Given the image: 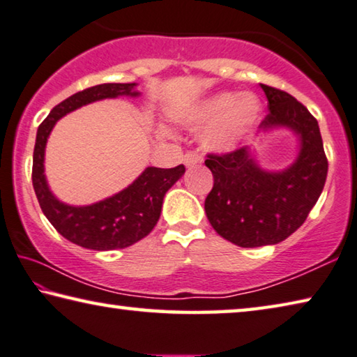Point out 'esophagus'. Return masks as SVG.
I'll return each instance as SVG.
<instances>
[{"label": "esophagus", "mask_w": 357, "mask_h": 357, "mask_svg": "<svg viewBox=\"0 0 357 357\" xmlns=\"http://www.w3.org/2000/svg\"><path fill=\"white\" fill-rule=\"evenodd\" d=\"M201 161H202V158L197 155V153H195V151H186V155L183 156V165L186 167L197 166Z\"/></svg>", "instance_id": "34e87169"}]
</instances>
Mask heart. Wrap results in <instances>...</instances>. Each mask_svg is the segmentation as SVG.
Wrapping results in <instances>:
<instances>
[{
    "instance_id": "b5f03b06",
    "label": "heart",
    "mask_w": 357,
    "mask_h": 357,
    "mask_svg": "<svg viewBox=\"0 0 357 357\" xmlns=\"http://www.w3.org/2000/svg\"><path fill=\"white\" fill-rule=\"evenodd\" d=\"M261 115V101L253 93L221 91L197 102L185 116L192 128H207L202 134L204 147L227 153L241 147Z\"/></svg>"
}]
</instances>
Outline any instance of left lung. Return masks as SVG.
<instances>
[{
  "mask_svg": "<svg viewBox=\"0 0 357 357\" xmlns=\"http://www.w3.org/2000/svg\"><path fill=\"white\" fill-rule=\"evenodd\" d=\"M268 114L259 132L277 128L293 131L299 153L283 171L261 167L255 150L242 147L226 155H207L213 188L206 197V215L221 237L237 247L275 245L296 232L323 192L327 158L319 126L305 106L289 93L261 84Z\"/></svg>",
  "mask_w": 357,
  "mask_h": 357,
  "instance_id": "obj_1",
  "label": "left lung"
}]
</instances>
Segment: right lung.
I'll list each match as a JSON object with an SVG mask.
<instances>
[{"mask_svg":"<svg viewBox=\"0 0 357 357\" xmlns=\"http://www.w3.org/2000/svg\"><path fill=\"white\" fill-rule=\"evenodd\" d=\"M137 84H101L64 99L39 125L33 153V188L47 220L64 238L89 250H119L149 236L161 215L167 190L185 174V166L147 167L116 195L90 206H69L50 191L44 174L45 145L58 120L86 104L119 96L136 98Z\"/></svg>","mask_w":357,"mask_h":357,"instance_id":"obj_1","label":"right lung"}]
</instances>
